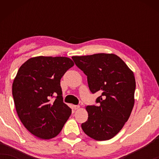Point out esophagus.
I'll return each mask as SVG.
<instances>
[{
    "label": "esophagus",
    "instance_id": "obj_1",
    "mask_svg": "<svg viewBox=\"0 0 159 159\" xmlns=\"http://www.w3.org/2000/svg\"><path fill=\"white\" fill-rule=\"evenodd\" d=\"M79 108H80V106L79 105H74L73 106V109L77 110V109H79Z\"/></svg>",
    "mask_w": 159,
    "mask_h": 159
}]
</instances>
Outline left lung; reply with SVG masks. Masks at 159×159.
Masks as SVG:
<instances>
[{"mask_svg":"<svg viewBox=\"0 0 159 159\" xmlns=\"http://www.w3.org/2000/svg\"><path fill=\"white\" fill-rule=\"evenodd\" d=\"M76 66L88 77L90 92L101 93L98 106H88V119L82 124L87 135L94 140H110L127 122L134 103V74L113 53L72 56Z\"/></svg>","mask_w":159,"mask_h":159,"instance_id":"left-lung-1","label":"left lung"}]
</instances>
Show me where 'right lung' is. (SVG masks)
Masks as SVG:
<instances>
[{"label": "right lung", "mask_w": 159, "mask_h": 159, "mask_svg": "<svg viewBox=\"0 0 159 159\" xmlns=\"http://www.w3.org/2000/svg\"><path fill=\"white\" fill-rule=\"evenodd\" d=\"M73 66L67 57L37 56L19 68L13 82V98L19 119L33 135L43 140L55 138L70 116L60 82ZM54 95L55 101L50 102Z\"/></svg>", "instance_id": "1"}]
</instances>
